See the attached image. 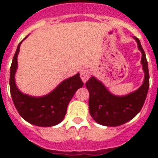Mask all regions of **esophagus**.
<instances>
[{"label": "esophagus", "mask_w": 158, "mask_h": 158, "mask_svg": "<svg viewBox=\"0 0 158 158\" xmlns=\"http://www.w3.org/2000/svg\"><path fill=\"white\" fill-rule=\"evenodd\" d=\"M80 76L83 82H86L90 77V71L87 69H82L80 73Z\"/></svg>", "instance_id": "obj_1"}]
</instances>
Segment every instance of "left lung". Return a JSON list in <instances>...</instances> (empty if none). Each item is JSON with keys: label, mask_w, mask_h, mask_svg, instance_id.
<instances>
[{"label": "left lung", "mask_w": 158, "mask_h": 158, "mask_svg": "<svg viewBox=\"0 0 158 158\" xmlns=\"http://www.w3.org/2000/svg\"><path fill=\"white\" fill-rule=\"evenodd\" d=\"M133 38L142 53L141 64L145 73L143 83L139 89L129 94L116 96L95 77L92 76L85 83L89 93V113L97 123L103 126H120L131 120L139 114L146 100L150 86L147 60L139 40Z\"/></svg>", "instance_id": "left-lung-1"}]
</instances>
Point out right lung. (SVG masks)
Returning a JSON list of instances; mask_svg holds the SVG:
<instances>
[{
	"instance_id": "obj_1",
	"label": "right lung",
	"mask_w": 158,
	"mask_h": 158,
	"mask_svg": "<svg viewBox=\"0 0 158 158\" xmlns=\"http://www.w3.org/2000/svg\"><path fill=\"white\" fill-rule=\"evenodd\" d=\"M28 35L19 43L11 65L9 85L12 101L19 115L29 123L39 127L55 126L63 120L69 101L84 83L78 73L62 81L51 93L44 96H33L22 93L16 86L15 75L18 68L19 47Z\"/></svg>"
}]
</instances>
